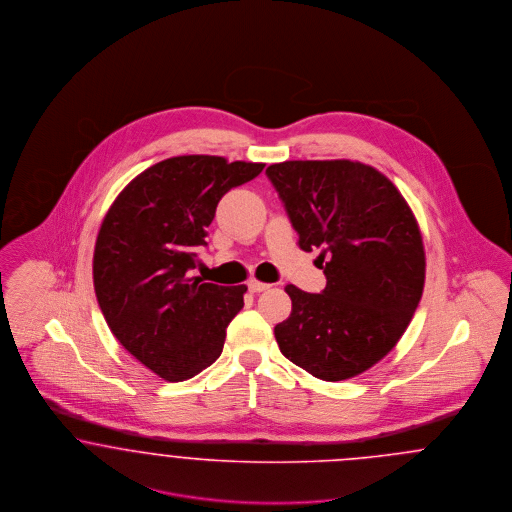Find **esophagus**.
<instances>
[{
	"label": "esophagus",
	"instance_id": "1",
	"mask_svg": "<svg viewBox=\"0 0 512 512\" xmlns=\"http://www.w3.org/2000/svg\"><path fill=\"white\" fill-rule=\"evenodd\" d=\"M247 288H249V292L261 293L265 292V290H268V288H270V284H265V282H259V280H249Z\"/></svg>",
	"mask_w": 512,
	"mask_h": 512
}]
</instances>
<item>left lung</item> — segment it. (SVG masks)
<instances>
[{"mask_svg":"<svg viewBox=\"0 0 512 512\" xmlns=\"http://www.w3.org/2000/svg\"><path fill=\"white\" fill-rule=\"evenodd\" d=\"M268 180L303 251L320 249L326 288L286 286L292 313L278 347L315 378L340 382L384 359L407 330L424 290L426 257L405 197L359 161H284Z\"/></svg>","mask_w":512,"mask_h":512,"instance_id":"1","label":"left lung"}]
</instances>
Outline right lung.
<instances>
[{"label":"right lung","mask_w":512,"mask_h":512,"mask_svg":"<svg viewBox=\"0 0 512 512\" xmlns=\"http://www.w3.org/2000/svg\"><path fill=\"white\" fill-rule=\"evenodd\" d=\"M263 163L180 155L138 174L109 207L94 249V288L122 347L169 382L194 378L222 353L244 307L242 286L190 276L220 197Z\"/></svg>","instance_id":"obj_1"}]
</instances>
